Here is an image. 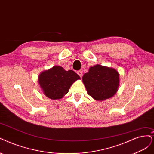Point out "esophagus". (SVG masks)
I'll list each match as a JSON object with an SVG mask.
<instances>
[{
    "mask_svg": "<svg viewBox=\"0 0 154 154\" xmlns=\"http://www.w3.org/2000/svg\"><path fill=\"white\" fill-rule=\"evenodd\" d=\"M77 74L78 75L80 76L81 77H82V70H79V71H77Z\"/></svg>",
    "mask_w": 154,
    "mask_h": 154,
    "instance_id": "34e87169",
    "label": "esophagus"
}]
</instances>
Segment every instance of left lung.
Segmentation results:
<instances>
[{"mask_svg":"<svg viewBox=\"0 0 154 154\" xmlns=\"http://www.w3.org/2000/svg\"><path fill=\"white\" fill-rule=\"evenodd\" d=\"M82 82L89 95L96 100L103 101L117 93L119 74L114 68L96 65L84 74Z\"/></svg>","mask_w":154,"mask_h":154,"instance_id":"1","label":"left lung"}]
</instances>
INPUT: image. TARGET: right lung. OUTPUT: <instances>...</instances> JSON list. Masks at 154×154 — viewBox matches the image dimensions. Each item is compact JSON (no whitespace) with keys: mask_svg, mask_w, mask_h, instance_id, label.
Listing matches in <instances>:
<instances>
[{"mask_svg":"<svg viewBox=\"0 0 154 154\" xmlns=\"http://www.w3.org/2000/svg\"><path fill=\"white\" fill-rule=\"evenodd\" d=\"M80 79L73 70L66 71L60 66H54L40 73L38 81L47 97L58 100L63 97L72 84Z\"/></svg>","mask_w":154,"mask_h":154,"instance_id":"obj_1","label":"right lung"}]
</instances>
